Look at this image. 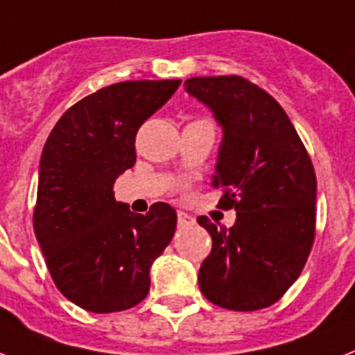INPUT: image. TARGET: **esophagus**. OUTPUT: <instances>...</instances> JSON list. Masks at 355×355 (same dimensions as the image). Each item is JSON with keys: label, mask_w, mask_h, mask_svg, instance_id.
I'll use <instances>...</instances> for the list:
<instances>
[{"label": "esophagus", "mask_w": 355, "mask_h": 355, "mask_svg": "<svg viewBox=\"0 0 355 355\" xmlns=\"http://www.w3.org/2000/svg\"><path fill=\"white\" fill-rule=\"evenodd\" d=\"M177 218H178V226H189V224L195 223V218H193L191 215L184 213V211H178Z\"/></svg>", "instance_id": "34e87169"}]
</instances>
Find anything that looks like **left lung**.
Listing matches in <instances>:
<instances>
[{
  "label": "left lung",
  "instance_id": "left-lung-1",
  "mask_svg": "<svg viewBox=\"0 0 355 355\" xmlns=\"http://www.w3.org/2000/svg\"><path fill=\"white\" fill-rule=\"evenodd\" d=\"M223 128L213 186L223 207H235L230 230L207 217L211 253L198 286L217 306L253 312L272 306L297 281L315 237L318 180L304 144L277 100L243 76L184 82Z\"/></svg>",
  "mask_w": 355,
  "mask_h": 355
}]
</instances>
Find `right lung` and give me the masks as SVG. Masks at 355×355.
I'll use <instances>...</instances> for the list:
<instances>
[{"mask_svg": "<svg viewBox=\"0 0 355 355\" xmlns=\"http://www.w3.org/2000/svg\"><path fill=\"white\" fill-rule=\"evenodd\" d=\"M180 80L120 82L63 112L43 146L34 233L60 292L83 310L122 312L149 292V268L177 227L157 202L146 215L114 200V180L137 162L135 138Z\"/></svg>", "mask_w": 355, "mask_h": 355, "instance_id": "1", "label": "right lung"}]
</instances>
